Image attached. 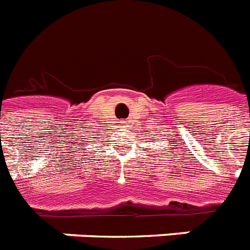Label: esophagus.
Segmentation results:
<instances>
[{
	"mask_svg": "<svg viewBox=\"0 0 250 250\" xmlns=\"http://www.w3.org/2000/svg\"><path fill=\"white\" fill-rule=\"evenodd\" d=\"M123 124L124 125H126V121H123Z\"/></svg>",
	"mask_w": 250,
	"mask_h": 250,
	"instance_id": "1",
	"label": "esophagus"
}]
</instances>
